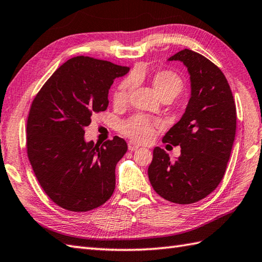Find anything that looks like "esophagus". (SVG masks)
<instances>
[{
  "label": "esophagus",
  "mask_w": 262,
  "mask_h": 262,
  "mask_svg": "<svg viewBox=\"0 0 262 262\" xmlns=\"http://www.w3.org/2000/svg\"><path fill=\"white\" fill-rule=\"evenodd\" d=\"M139 148V145L138 144H136V143H134V142H129L128 143V149L130 150V151H134V150H137Z\"/></svg>",
  "instance_id": "obj_1"
}]
</instances>
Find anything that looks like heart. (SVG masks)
I'll use <instances>...</instances> for the list:
<instances>
[{
  "instance_id": "obj_1",
  "label": "heart",
  "mask_w": 262,
  "mask_h": 262,
  "mask_svg": "<svg viewBox=\"0 0 262 262\" xmlns=\"http://www.w3.org/2000/svg\"><path fill=\"white\" fill-rule=\"evenodd\" d=\"M146 74L143 69H138L133 76L126 77L121 81L114 94L115 105H125L129 100V97L138 82L144 80ZM151 86L163 98H172L178 97L184 89V82L182 78L171 70H161L151 76ZM160 124L150 119L145 115H134L130 118L124 120L119 126V130L125 136H128L135 142L146 143L154 137L155 128Z\"/></svg>"
}]
</instances>
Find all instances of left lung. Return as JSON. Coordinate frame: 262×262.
I'll use <instances>...</instances> for the list:
<instances>
[{
  "instance_id": "8db88e82",
  "label": "left lung",
  "mask_w": 262,
  "mask_h": 262,
  "mask_svg": "<svg viewBox=\"0 0 262 262\" xmlns=\"http://www.w3.org/2000/svg\"><path fill=\"white\" fill-rule=\"evenodd\" d=\"M168 60L187 67L191 98L180 121L163 137V143L181 146V156L172 162L155 147L148 178L163 199L191 204L213 192L226 173L235 136V102L226 76L202 54L184 49Z\"/></svg>"
}]
</instances>
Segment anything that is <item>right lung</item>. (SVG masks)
Wrapping results in <instances>:
<instances>
[{"instance_id": "right-lung-1", "label": "right lung", "mask_w": 262, "mask_h": 262, "mask_svg": "<svg viewBox=\"0 0 262 262\" xmlns=\"http://www.w3.org/2000/svg\"><path fill=\"white\" fill-rule=\"evenodd\" d=\"M128 67L90 57L69 59L53 72L32 101L27 123V150L47 195L72 212L94 210L111 199L115 168L127 151L123 138L84 141L93 115L108 107L115 78Z\"/></svg>"}]
</instances>
